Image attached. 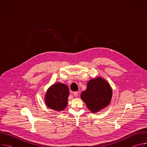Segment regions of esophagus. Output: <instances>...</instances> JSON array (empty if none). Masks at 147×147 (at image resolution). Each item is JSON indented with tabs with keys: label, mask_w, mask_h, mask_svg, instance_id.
<instances>
[{
	"label": "esophagus",
	"mask_w": 147,
	"mask_h": 147,
	"mask_svg": "<svg viewBox=\"0 0 147 147\" xmlns=\"http://www.w3.org/2000/svg\"><path fill=\"white\" fill-rule=\"evenodd\" d=\"M73 95H74V96H75V97H77V96H78V92L77 91H75V92H73Z\"/></svg>",
	"instance_id": "1"
}]
</instances>
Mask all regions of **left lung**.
<instances>
[{
	"instance_id": "1",
	"label": "left lung",
	"mask_w": 147,
	"mask_h": 147,
	"mask_svg": "<svg viewBox=\"0 0 147 147\" xmlns=\"http://www.w3.org/2000/svg\"><path fill=\"white\" fill-rule=\"evenodd\" d=\"M112 89L109 83L105 78L97 77L87 82V88L81 94V99L88 109L96 113L110 104L112 98Z\"/></svg>"
}]
</instances>
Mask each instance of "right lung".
<instances>
[{
	"instance_id": "obj_1",
	"label": "right lung",
	"mask_w": 147,
	"mask_h": 147,
	"mask_svg": "<svg viewBox=\"0 0 147 147\" xmlns=\"http://www.w3.org/2000/svg\"><path fill=\"white\" fill-rule=\"evenodd\" d=\"M69 89L67 85L57 82L47 90L44 100L47 107L53 111H64L67 105Z\"/></svg>"
}]
</instances>
